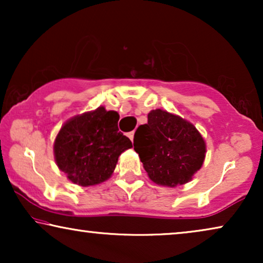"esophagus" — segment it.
I'll return each instance as SVG.
<instances>
[{
    "instance_id": "esophagus-1",
    "label": "esophagus",
    "mask_w": 263,
    "mask_h": 263,
    "mask_svg": "<svg viewBox=\"0 0 263 263\" xmlns=\"http://www.w3.org/2000/svg\"><path fill=\"white\" fill-rule=\"evenodd\" d=\"M127 135H128V138L132 140V141H133V140H134V132H130V133H128Z\"/></svg>"
}]
</instances>
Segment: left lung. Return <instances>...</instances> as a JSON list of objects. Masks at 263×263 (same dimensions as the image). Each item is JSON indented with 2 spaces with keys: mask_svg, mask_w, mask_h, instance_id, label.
Here are the masks:
<instances>
[{
  "mask_svg": "<svg viewBox=\"0 0 263 263\" xmlns=\"http://www.w3.org/2000/svg\"><path fill=\"white\" fill-rule=\"evenodd\" d=\"M134 149L151 181L170 188L192 181L206 157L195 125L161 109L151 111L148 122L136 129Z\"/></svg>",
  "mask_w": 263,
  "mask_h": 263,
  "instance_id": "obj_1",
  "label": "left lung"
}]
</instances>
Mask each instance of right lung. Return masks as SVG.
<instances>
[{"instance_id":"right-lung-1","label":"right lung","mask_w":263,"mask_h":263,"mask_svg":"<svg viewBox=\"0 0 263 263\" xmlns=\"http://www.w3.org/2000/svg\"><path fill=\"white\" fill-rule=\"evenodd\" d=\"M120 115L104 106L71 117L53 142L57 166L74 184L97 185L114 174L118 157L132 141L118 132Z\"/></svg>"}]
</instances>
